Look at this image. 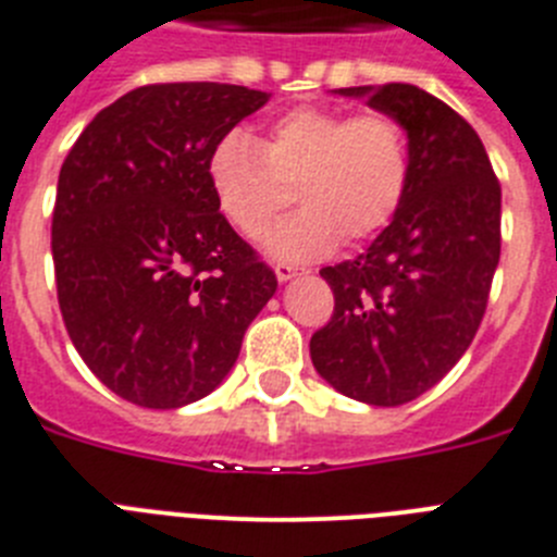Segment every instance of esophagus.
<instances>
[{"label":"esophagus","instance_id":"34e87169","mask_svg":"<svg viewBox=\"0 0 557 557\" xmlns=\"http://www.w3.org/2000/svg\"><path fill=\"white\" fill-rule=\"evenodd\" d=\"M274 274H277L280 283H288L290 277H297V269L290 267V263H277V267H274Z\"/></svg>","mask_w":557,"mask_h":557}]
</instances>
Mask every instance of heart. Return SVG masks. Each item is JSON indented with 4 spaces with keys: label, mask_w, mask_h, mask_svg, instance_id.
<instances>
[{
    "label": "heart",
    "mask_w": 557,
    "mask_h": 557,
    "mask_svg": "<svg viewBox=\"0 0 557 557\" xmlns=\"http://www.w3.org/2000/svg\"><path fill=\"white\" fill-rule=\"evenodd\" d=\"M219 213L244 238H260L294 199L299 213L267 238L277 260H313L338 242H366L388 227L410 185V144L388 113L305 104L274 119L260 138L230 129L205 163Z\"/></svg>",
    "instance_id": "obj_1"
}]
</instances>
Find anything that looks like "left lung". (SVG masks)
<instances>
[{
	"mask_svg": "<svg viewBox=\"0 0 557 557\" xmlns=\"http://www.w3.org/2000/svg\"><path fill=\"white\" fill-rule=\"evenodd\" d=\"M399 119L410 185L394 222L355 260L322 269L333 319L310 360L344 397L394 408L422 397L469 349L499 263L503 191L480 135L408 83L338 88Z\"/></svg>",
	"mask_w": 557,
	"mask_h": 557,
	"instance_id": "obj_1",
	"label": "left lung"
}]
</instances>
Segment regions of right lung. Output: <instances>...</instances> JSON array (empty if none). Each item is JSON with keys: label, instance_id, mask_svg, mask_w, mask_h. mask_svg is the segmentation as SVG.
<instances>
[{"label": "right lung", "instance_id": "obj_1", "mask_svg": "<svg viewBox=\"0 0 557 557\" xmlns=\"http://www.w3.org/2000/svg\"><path fill=\"white\" fill-rule=\"evenodd\" d=\"M267 102L244 85H144L99 110L60 166V313L85 366L127 403L208 397L277 290L205 172L213 144Z\"/></svg>", "mask_w": 557, "mask_h": 557}]
</instances>
